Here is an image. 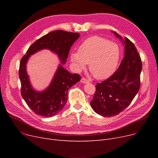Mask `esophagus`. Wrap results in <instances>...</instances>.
<instances>
[{
    "label": "esophagus",
    "instance_id": "obj_1",
    "mask_svg": "<svg viewBox=\"0 0 158 158\" xmlns=\"http://www.w3.org/2000/svg\"><path fill=\"white\" fill-rule=\"evenodd\" d=\"M81 83H84V84H85V83H88V82H89V81H88L86 79L84 78V77H82V78L81 79Z\"/></svg>",
    "mask_w": 158,
    "mask_h": 158
}]
</instances>
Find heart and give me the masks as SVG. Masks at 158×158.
I'll return each instance as SVG.
<instances>
[{"label": "heart", "mask_w": 158, "mask_h": 158, "mask_svg": "<svg viewBox=\"0 0 158 158\" xmlns=\"http://www.w3.org/2000/svg\"><path fill=\"white\" fill-rule=\"evenodd\" d=\"M120 57L118 45L100 36L86 39L78 50L71 54V60L78 70L89 64V70L98 80L110 77L117 70Z\"/></svg>", "instance_id": "b5f03b06"}]
</instances>
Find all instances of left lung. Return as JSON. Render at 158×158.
I'll list each match as a JSON object with an SVG mask.
<instances>
[{"label":"left lung","mask_w":158,"mask_h":158,"mask_svg":"<svg viewBox=\"0 0 158 158\" xmlns=\"http://www.w3.org/2000/svg\"><path fill=\"white\" fill-rule=\"evenodd\" d=\"M115 36L125 46L124 57L112 76L95 86L96 91L90 102L92 109L103 117H111L123 111L131 104L140 87L142 63L134 44L127 38Z\"/></svg>","instance_id":"1"}]
</instances>
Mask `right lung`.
<instances>
[{
  "mask_svg": "<svg viewBox=\"0 0 158 158\" xmlns=\"http://www.w3.org/2000/svg\"><path fill=\"white\" fill-rule=\"evenodd\" d=\"M79 33L57 30L48 33L33 43L28 48L20 63L19 77L21 82V95L31 110L44 117H53L60 112L68 99V90L81 80L77 73H70L64 69L70 49L79 38ZM42 49H48L59 57V65L51 84L42 92L33 89L26 71L29 57Z\"/></svg>",
  "mask_w": 158,
  "mask_h": 158,
  "instance_id": "add662e5",
  "label": "right lung"
}]
</instances>
